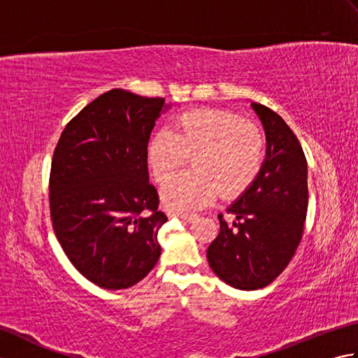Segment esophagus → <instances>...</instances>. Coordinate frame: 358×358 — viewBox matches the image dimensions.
<instances>
[{
	"mask_svg": "<svg viewBox=\"0 0 358 358\" xmlns=\"http://www.w3.org/2000/svg\"><path fill=\"white\" fill-rule=\"evenodd\" d=\"M169 217L181 218V220H185V222H192V220H195L194 214H187V212H177V210H169Z\"/></svg>",
	"mask_w": 358,
	"mask_h": 358,
	"instance_id": "1",
	"label": "esophagus"
}]
</instances>
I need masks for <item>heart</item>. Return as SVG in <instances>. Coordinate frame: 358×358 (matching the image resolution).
I'll list each match as a JSON object with an SVG mask.
<instances>
[{"mask_svg":"<svg viewBox=\"0 0 358 358\" xmlns=\"http://www.w3.org/2000/svg\"><path fill=\"white\" fill-rule=\"evenodd\" d=\"M189 156L194 169L170 179ZM266 138L260 127L218 109L186 112L173 132L162 129L148 146V162L157 181H164L162 196L173 210L208 206L220 191L240 194L260 175Z\"/></svg>","mask_w":358,"mask_h":358,"instance_id":"obj_1","label":"heart"}]
</instances>
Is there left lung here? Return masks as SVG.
<instances>
[{
    "instance_id": "obj_1",
    "label": "left lung",
    "mask_w": 358,
    "mask_h": 358,
    "mask_svg": "<svg viewBox=\"0 0 358 358\" xmlns=\"http://www.w3.org/2000/svg\"><path fill=\"white\" fill-rule=\"evenodd\" d=\"M266 135L260 175L222 215L220 234L208 248L215 275L241 291L271 285L292 260L308 212V163L294 132L278 113L250 103Z\"/></svg>"
}]
</instances>
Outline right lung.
Listing matches in <instances>:
<instances>
[{
	"instance_id": "1",
	"label": "right lung",
	"mask_w": 358,
	"mask_h": 358,
	"mask_svg": "<svg viewBox=\"0 0 358 358\" xmlns=\"http://www.w3.org/2000/svg\"><path fill=\"white\" fill-rule=\"evenodd\" d=\"M169 109L163 98L112 89L72 118L53 152V229L75 269L100 287L136 285L162 255L167 217L149 183L148 143Z\"/></svg>"
}]
</instances>
